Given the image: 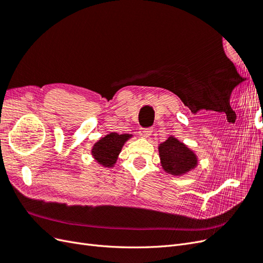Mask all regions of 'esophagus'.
Here are the masks:
<instances>
[{
	"label": "esophagus",
	"instance_id": "1",
	"mask_svg": "<svg viewBox=\"0 0 263 263\" xmlns=\"http://www.w3.org/2000/svg\"><path fill=\"white\" fill-rule=\"evenodd\" d=\"M151 133H153V129H151V128H141L140 132H139V135L141 137L148 138L151 135Z\"/></svg>",
	"mask_w": 263,
	"mask_h": 263
}]
</instances>
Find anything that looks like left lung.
<instances>
[{
    "label": "left lung",
    "instance_id": "8db88e82",
    "mask_svg": "<svg viewBox=\"0 0 263 263\" xmlns=\"http://www.w3.org/2000/svg\"><path fill=\"white\" fill-rule=\"evenodd\" d=\"M159 156L163 170L173 176L184 174L197 164V158L193 151L173 136L159 146Z\"/></svg>",
    "mask_w": 263,
    "mask_h": 263
}]
</instances>
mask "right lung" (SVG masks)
Here are the masks:
<instances>
[{"instance_id": "add662e5", "label": "right lung", "mask_w": 263, "mask_h": 263, "mask_svg": "<svg viewBox=\"0 0 263 263\" xmlns=\"http://www.w3.org/2000/svg\"><path fill=\"white\" fill-rule=\"evenodd\" d=\"M132 137V135H118L110 133L101 138L92 148V156L100 164L110 168L117 160V157L125 142Z\"/></svg>"}]
</instances>
